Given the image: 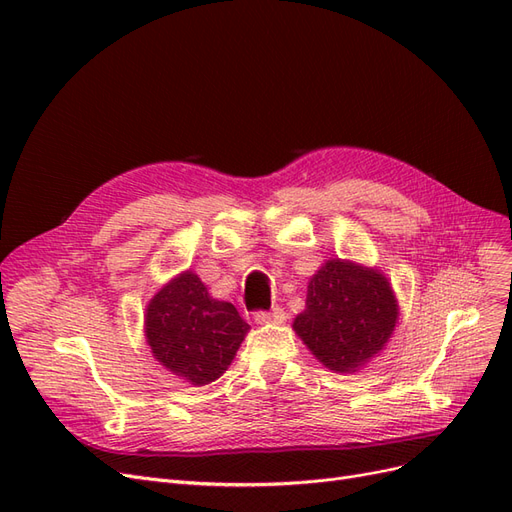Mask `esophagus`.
I'll use <instances>...</instances> for the list:
<instances>
[{
	"label": "esophagus",
	"instance_id": "esophagus-1",
	"mask_svg": "<svg viewBox=\"0 0 512 512\" xmlns=\"http://www.w3.org/2000/svg\"><path fill=\"white\" fill-rule=\"evenodd\" d=\"M254 320L258 324H277V322H284L286 320V314L282 307H273V309H260V312H256Z\"/></svg>",
	"mask_w": 512,
	"mask_h": 512
}]
</instances>
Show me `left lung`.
<instances>
[{
	"mask_svg": "<svg viewBox=\"0 0 512 512\" xmlns=\"http://www.w3.org/2000/svg\"><path fill=\"white\" fill-rule=\"evenodd\" d=\"M397 322V303L378 271L329 260L307 286L294 331L322 365L354 371L378 354Z\"/></svg>",
	"mask_w": 512,
	"mask_h": 512,
	"instance_id": "8db88e82",
	"label": "left lung"
}]
</instances>
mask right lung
<instances>
[{
    "instance_id": "add662e5",
    "label": "right lung",
    "mask_w": 512,
    "mask_h": 512,
    "mask_svg": "<svg viewBox=\"0 0 512 512\" xmlns=\"http://www.w3.org/2000/svg\"><path fill=\"white\" fill-rule=\"evenodd\" d=\"M145 320L153 356L192 384L220 378L250 329L235 305L211 299L192 271L151 299Z\"/></svg>"
}]
</instances>
